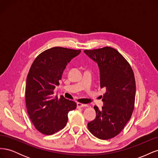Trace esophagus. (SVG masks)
I'll return each mask as SVG.
<instances>
[{
    "mask_svg": "<svg viewBox=\"0 0 158 158\" xmlns=\"http://www.w3.org/2000/svg\"><path fill=\"white\" fill-rule=\"evenodd\" d=\"M88 107V105L82 104V103H77V107L78 108H82V107Z\"/></svg>",
    "mask_w": 158,
    "mask_h": 158,
    "instance_id": "esophagus-1",
    "label": "esophagus"
}]
</instances>
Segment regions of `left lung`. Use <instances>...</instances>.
Segmentation results:
<instances>
[{
  "instance_id": "8db88e82",
  "label": "left lung",
  "mask_w": 158,
  "mask_h": 158,
  "mask_svg": "<svg viewBox=\"0 0 158 158\" xmlns=\"http://www.w3.org/2000/svg\"><path fill=\"white\" fill-rule=\"evenodd\" d=\"M84 52L98 64L100 87L106 89L103 106L102 109L94 106L96 117L88 127L95 137L110 139L121 132L131 117L136 95L135 75L127 60L112 47Z\"/></svg>"
}]
</instances>
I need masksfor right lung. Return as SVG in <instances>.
I'll list each match as a JSON object with an SVG mask.
<instances>
[{
  "instance_id": "1",
  "label": "right lung",
  "mask_w": 158,
  "mask_h": 158,
  "mask_svg": "<svg viewBox=\"0 0 158 158\" xmlns=\"http://www.w3.org/2000/svg\"><path fill=\"white\" fill-rule=\"evenodd\" d=\"M81 52L60 47L45 50L31 66L26 85L27 113L37 131L47 135L63 129L68 121V113L76 103L54 95L63 71L69 62Z\"/></svg>"
}]
</instances>
